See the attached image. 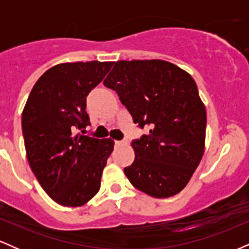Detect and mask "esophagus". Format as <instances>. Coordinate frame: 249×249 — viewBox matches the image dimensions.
Returning a JSON list of instances; mask_svg holds the SVG:
<instances>
[{
	"mask_svg": "<svg viewBox=\"0 0 249 249\" xmlns=\"http://www.w3.org/2000/svg\"><path fill=\"white\" fill-rule=\"evenodd\" d=\"M116 145H127L128 142L126 139H123V141H116Z\"/></svg>",
	"mask_w": 249,
	"mask_h": 249,
	"instance_id": "34e87169",
	"label": "esophagus"
}]
</instances>
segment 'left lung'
I'll return each instance as SVG.
<instances>
[{
  "label": "left lung",
  "mask_w": 249,
  "mask_h": 249,
  "mask_svg": "<svg viewBox=\"0 0 249 249\" xmlns=\"http://www.w3.org/2000/svg\"><path fill=\"white\" fill-rule=\"evenodd\" d=\"M138 127L150 132L133 139L136 158L124 168L137 190L168 198L190 181L204 154L206 110L196 82L160 59L118 61L104 79Z\"/></svg>",
  "instance_id": "8db88e82"
}]
</instances>
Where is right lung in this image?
Segmentation results:
<instances>
[{
	"label": "right lung",
	"instance_id": "right-lung-1",
	"mask_svg": "<svg viewBox=\"0 0 249 249\" xmlns=\"http://www.w3.org/2000/svg\"><path fill=\"white\" fill-rule=\"evenodd\" d=\"M113 62L63 63L34 85L23 113L27 158L43 190L63 206H82L101 188L115 142L77 133L90 125L87 97Z\"/></svg>",
	"mask_w": 249,
	"mask_h": 249
}]
</instances>
